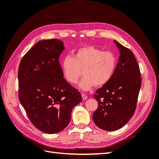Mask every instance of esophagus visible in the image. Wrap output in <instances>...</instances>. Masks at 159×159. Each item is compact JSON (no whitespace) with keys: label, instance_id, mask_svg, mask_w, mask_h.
I'll use <instances>...</instances> for the list:
<instances>
[{"label":"esophagus","instance_id":"esophagus-1","mask_svg":"<svg viewBox=\"0 0 159 159\" xmlns=\"http://www.w3.org/2000/svg\"><path fill=\"white\" fill-rule=\"evenodd\" d=\"M81 97H82V99H84V100H86L88 99V96L86 95H85V94H81Z\"/></svg>","mask_w":159,"mask_h":159}]
</instances>
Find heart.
I'll return each mask as SVG.
<instances>
[{
    "label": "heart",
    "mask_w": 159,
    "mask_h": 159,
    "mask_svg": "<svg viewBox=\"0 0 159 159\" xmlns=\"http://www.w3.org/2000/svg\"><path fill=\"white\" fill-rule=\"evenodd\" d=\"M117 57L112 52L104 51L93 46L78 49L74 57L68 55L61 61L63 77L67 82L75 85L80 78L81 70L84 78L80 88L88 91L95 85L102 87L112 78L117 67Z\"/></svg>",
    "instance_id": "1"
}]
</instances>
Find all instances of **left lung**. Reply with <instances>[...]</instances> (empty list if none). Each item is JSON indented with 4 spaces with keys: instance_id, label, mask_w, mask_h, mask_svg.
I'll return each mask as SVG.
<instances>
[{
    "instance_id": "8db88e82",
    "label": "left lung",
    "mask_w": 159,
    "mask_h": 159,
    "mask_svg": "<svg viewBox=\"0 0 159 159\" xmlns=\"http://www.w3.org/2000/svg\"><path fill=\"white\" fill-rule=\"evenodd\" d=\"M114 42L120 52L119 62L112 78L93 95L98 108L92 116L96 125L109 131L123 127L133 117L141 86L140 69L133 52Z\"/></svg>"
}]
</instances>
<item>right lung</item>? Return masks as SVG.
<instances>
[{
  "mask_svg": "<svg viewBox=\"0 0 159 159\" xmlns=\"http://www.w3.org/2000/svg\"><path fill=\"white\" fill-rule=\"evenodd\" d=\"M64 50L61 40H40L19 64V100L32 123L46 133L64 129L72 109L82 100L79 91L63 77L59 57Z\"/></svg>",
  "mask_w": 159,
  "mask_h": 159,
  "instance_id": "right-lung-1",
  "label": "right lung"
}]
</instances>
